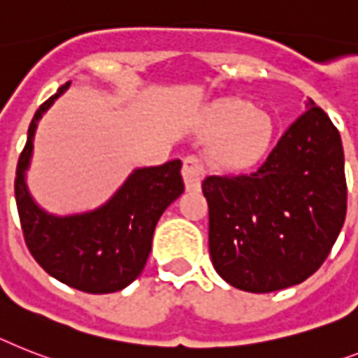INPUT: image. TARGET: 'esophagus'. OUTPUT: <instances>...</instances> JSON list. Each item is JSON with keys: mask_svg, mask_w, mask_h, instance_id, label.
<instances>
[{"mask_svg": "<svg viewBox=\"0 0 358 358\" xmlns=\"http://www.w3.org/2000/svg\"><path fill=\"white\" fill-rule=\"evenodd\" d=\"M182 174H184L185 189L187 191H200V185H202V180H204V164H202V159L196 158V156H187L184 159Z\"/></svg>", "mask_w": 358, "mask_h": 358, "instance_id": "esophagus-1", "label": "esophagus"}]
</instances>
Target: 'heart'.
<instances>
[{
	"mask_svg": "<svg viewBox=\"0 0 358 358\" xmlns=\"http://www.w3.org/2000/svg\"><path fill=\"white\" fill-rule=\"evenodd\" d=\"M211 130L222 136L217 159L224 167H246L266 150L272 138V121L264 112L252 110L245 101H226L211 115Z\"/></svg>",
	"mask_w": 358,
	"mask_h": 358,
	"instance_id": "heart-1",
	"label": "heart"
}]
</instances>
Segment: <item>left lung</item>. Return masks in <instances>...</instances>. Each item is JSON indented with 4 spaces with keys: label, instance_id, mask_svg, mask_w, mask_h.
Segmentation results:
<instances>
[{
    "label": "left lung",
    "instance_id": "obj_1",
    "mask_svg": "<svg viewBox=\"0 0 358 358\" xmlns=\"http://www.w3.org/2000/svg\"><path fill=\"white\" fill-rule=\"evenodd\" d=\"M305 108L259 169L202 182L211 263L235 289L261 294L301 283L344 226L342 139L310 99Z\"/></svg>",
    "mask_w": 358,
    "mask_h": 358
}]
</instances>
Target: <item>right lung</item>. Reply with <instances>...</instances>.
Segmentation results:
<instances>
[{
  "label": "right lung",
  "instance_id": "obj_1",
  "mask_svg": "<svg viewBox=\"0 0 358 358\" xmlns=\"http://www.w3.org/2000/svg\"><path fill=\"white\" fill-rule=\"evenodd\" d=\"M69 84L60 86L34 113L16 167L14 194L23 237L36 263L73 289L108 294L129 287L145 268L159 217L184 193L182 162L134 169L103 206L84 213L45 211L29 193L27 169L38 123Z\"/></svg>",
  "mask_w": 358,
  "mask_h": 358
}]
</instances>
